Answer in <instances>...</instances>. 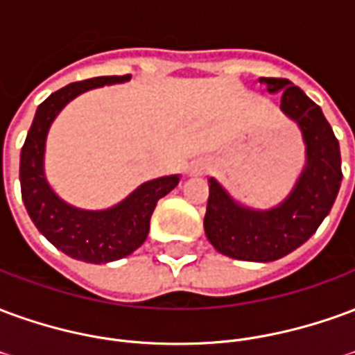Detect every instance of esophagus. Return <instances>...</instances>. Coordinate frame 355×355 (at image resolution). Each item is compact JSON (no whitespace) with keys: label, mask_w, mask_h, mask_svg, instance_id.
Instances as JSON below:
<instances>
[{"label":"esophagus","mask_w":355,"mask_h":355,"mask_svg":"<svg viewBox=\"0 0 355 355\" xmlns=\"http://www.w3.org/2000/svg\"><path fill=\"white\" fill-rule=\"evenodd\" d=\"M209 171V163L205 159H198V162L193 163L192 167H190V175L193 177H201V175H205Z\"/></svg>","instance_id":"esophagus-1"}]
</instances>
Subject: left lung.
Here are the masks:
<instances>
[{"mask_svg": "<svg viewBox=\"0 0 355 355\" xmlns=\"http://www.w3.org/2000/svg\"><path fill=\"white\" fill-rule=\"evenodd\" d=\"M268 93H282L279 108L302 131L306 165L285 200L272 209L241 205L209 178L203 228L211 245L230 259L272 262L312 238L329 215L343 180L340 148L321 108L283 78H261Z\"/></svg>", "mask_w": 355, "mask_h": 355, "instance_id": "1", "label": "left lung"}]
</instances>
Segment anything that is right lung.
Returning <instances> with one entry per match:
<instances>
[{
    "label": "right lung",
    "mask_w": 355,
    "mask_h": 355,
    "mask_svg": "<svg viewBox=\"0 0 355 355\" xmlns=\"http://www.w3.org/2000/svg\"><path fill=\"white\" fill-rule=\"evenodd\" d=\"M129 80V73L102 76L58 89L37 106L26 142L20 152V192L28 215L35 228L58 251L76 261L104 264L119 261L137 251L146 241L150 218L157 201L167 196L180 180L178 175L148 180L117 205L102 211H87L68 205L53 192L47 182L43 171L45 140L58 112L89 89Z\"/></svg>",
    "instance_id": "right-lung-1"
}]
</instances>
